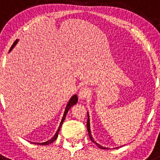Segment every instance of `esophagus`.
<instances>
[{
    "mask_svg": "<svg viewBox=\"0 0 160 160\" xmlns=\"http://www.w3.org/2000/svg\"><path fill=\"white\" fill-rule=\"evenodd\" d=\"M89 93H90V90H88V88H87V87H82V88L80 89L78 92L79 98L84 99V98H86L89 95Z\"/></svg>",
    "mask_w": 160,
    "mask_h": 160,
    "instance_id": "obj_1",
    "label": "esophagus"
}]
</instances>
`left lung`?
<instances>
[{"label": "left lung", "instance_id": "left-lung-1", "mask_svg": "<svg viewBox=\"0 0 160 160\" xmlns=\"http://www.w3.org/2000/svg\"><path fill=\"white\" fill-rule=\"evenodd\" d=\"M89 115V114H88ZM87 131H88V134H89V136H90V139L91 141H92L93 142H94V143L96 144V145H97L98 147V148H102V149H106V148H103V147H102L101 145H99V144L98 143H97V142H95V141L94 140V139H93V138H92V136H91V133H90V119H89V116H88V118H87Z\"/></svg>", "mask_w": 160, "mask_h": 160}]
</instances>
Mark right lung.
I'll return each mask as SVG.
<instances>
[{
    "label": "right lung",
    "mask_w": 160,
    "mask_h": 160,
    "mask_svg": "<svg viewBox=\"0 0 160 160\" xmlns=\"http://www.w3.org/2000/svg\"><path fill=\"white\" fill-rule=\"evenodd\" d=\"M17 42H18V40H16L15 42H14V43L12 44V46H11L10 49H9V51H11V49H12V48L15 46V45L17 44ZM78 102V96L76 95H73V97L70 98V100L69 101V102L67 103V105H66V110H65V112H64V114H63V117H62V122H61L60 125H59V128L58 129L57 132H56V134H55L54 135H53V138H51V139H49V140H48L47 142H32V143H35V144H38V145H49V144L52 143V142H53V141H55L56 139H57L58 138V133H59V130H60L61 127H62V125L63 122H64L65 118H66V114H67L68 111L70 110V108H71L72 107H73V105H75L76 103Z\"/></svg>",
    "instance_id": "right-lung-1"
}]
</instances>
